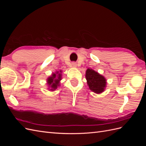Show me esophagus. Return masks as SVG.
I'll list each match as a JSON object with an SVG mask.
<instances>
[{
	"label": "esophagus",
	"instance_id": "1",
	"mask_svg": "<svg viewBox=\"0 0 146 146\" xmlns=\"http://www.w3.org/2000/svg\"><path fill=\"white\" fill-rule=\"evenodd\" d=\"M72 66L73 68H77V63H75V62H73V63H72Z\"/></svg>",
	"mask_w": 146,
	"mask_h": 146
}]
</instances>
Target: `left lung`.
Listing matches in <instances>:
<instances>
[{
    "label": "left lung",
    "instance_id": "1",
    "mask_svg": "<svg viewBox=\"0 0 146 146\" xmlns=\"http://www.w3.org/2000/svg\"><path fill=\"white\" fill-rule=\"evenodd\" d=\"M85 77L89 89L96 94L103 92L107 86V80L102 75L94 70L88 68L85 74Z\"/></svg>",
    "mask_w": 146,
    "mask_h": 146
}]
</instances>
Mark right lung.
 <instances>
[{
    "label": "right lung",
    "instance_id": "1",
    "mask_svg": "<svg viewBox=\"0 0 146 146\" xmlns=\"http://www.w3.org/2000/svg\"><path fill=\"white\" fill-rule=\"evenodd\" d=\"M62 70L56 71L52 73L50 76L47 78V84L48 85V89L51 91H54L57 89L58 86H60V81L62 79Z\"/></svg>",
    "mask_w": 146,
    "mask_h": 146
}]
</instances>
